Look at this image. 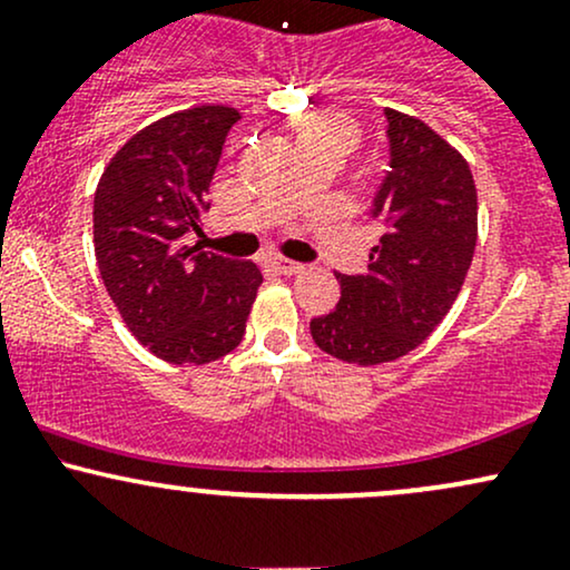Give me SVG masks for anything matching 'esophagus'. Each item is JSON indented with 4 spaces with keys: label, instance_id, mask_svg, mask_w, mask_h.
Masks as SVG:
<instances>
[{
    "label": "esophagus",
    "instance_id": "esophagus-1",
    "mask_svg": "<svg viewBox=\"0 0 570 570\" xmlns=\"http://www.w3.org/2000/svg\"><path fill=\"white\" fill-rule=\"evenodd\" d=\"M271 267L278 273V276H297V273L303 271V265L292 263V259H273Z\"/></svg>",
    "mask_w": 570,
    "mask_h": 570
}]
</instances>
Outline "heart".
<instances>
[{
  "instance_id": "b5f03b06",
  "label": "heart",
  "mask_w": 570,
  "mask_h": 570,
  "mask_svg": "<svg viewBox=\"0 0 570 570\" xmlns=\"http://www.w3.org/2000/svg\"><path fill=\"white\" fill-rule=\"evenodd\" d=\"M297 136L299 147H318V144H330L337 147L340 153H348L356 144V122L351 117L340 112H311L297 120Z\"/></svg>"
}]
</instances>
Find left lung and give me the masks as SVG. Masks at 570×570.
<instances>
[{
    "label": "left lung",
    "mask_w": 570,
    "mask_h": 570,
    "mask_svg": "<svg viewBox=\"0 0 570 570\" xmlns=\"http://www.w3.org/2000/svg\"><path fill=\"white\" fill-rule=\"evenodd\" d=\"M389 171L370 217L381 225L367 276L337 273L340 303L311 322L313 343L348 364L394 362L448 316L476 246L469 163L426 122L385 109Z\"/></svg>",
    "instance_id": "8db88e82"
}]
</instances>
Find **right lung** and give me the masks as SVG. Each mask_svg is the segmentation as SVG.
<instances>
[{
  "label": "right lung",
  "mask_w": 570,
  "mask_h": 570,
  "mask_svg": "<svg viewBox=\"0 0 570 570\" xmlns=\"http://www.w3.org/2000/svg\"><path fill=\"white\" fill-rule=\"evenodd\" d=\"M240 112L222 104L153 122L117 149L94 198L104 286L144 348L171 364H208L238 348L263 273L189 244Z\"/></svg>",
  "instance_id": "1"
}]
</instances>
